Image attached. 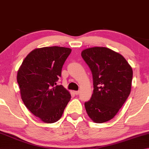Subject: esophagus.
<instances>
[{"instance_id": "esophagus-1", "label": "esophagus", "mask_w": 149, "mask_h": 149, "mask_svg": "<svg viewBox=\"0 0 149 149\" xmlns=\"http://www.w3.org/2000/svg\"><path fill=\"white\" fill-rule=\"evenodd\" d=\"M74 93H75V95H79L80 93V91H75V92H74Z\"/></svg>"}]
</instances>
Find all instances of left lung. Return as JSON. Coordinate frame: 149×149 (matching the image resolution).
I'll return each mask as SVG.
<instances>
[{
  "instance_id": "1",
  "label": "left lung",
  "mask_w": 149,
  "mask_h": 149,
  "mask_svg": "<svg viewBox=\"0 0 149 149\" xmlns=\"http://www.w3.org/2000/svg\"><path fill=\"white\" fill-rule=\"evenodd\" d=\"M81 56L93 76V92L84 103L86 111L95 123H103L116 115L131 92L133 70L126 59L105 47L82 50Z\"/></svg>"
}]
</instances>
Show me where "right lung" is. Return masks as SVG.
<instances>
[{
  "label": "right lung",
  "instance_id": "add662e5",
  "mask_svg": "<svg viewBox=\"0 0 149 149\" xmlns=\"http://www.w3.org/2000/svg\"><path fill=\"white\" fill-rule=\"evenodd\" d=\"M71 51L60 46L35 48L17 70V81L23 103L44 123L58 121L71 98L62 85L56 86Z\"/></svg>",
  "mask_w": 149,
  "mask_h": 149
}]
</instances>
